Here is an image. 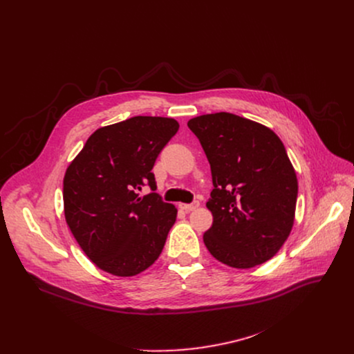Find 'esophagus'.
Segmentation results:
<instances>
[{
    "instance_id": "1",
    "label": "esophagus",
    "mask_w": 354,
    "mask_h": 354,
    "mask_svg": "<svg viewBox=\"0 0 354 354\" xmlns=\"http://www.w3.org/2000/svg\"><path fill=\"white\" fill-rule=\"evenodd\" d=\"M198 206H200L198 201H193V203H190V205L182 203V205H180V209H182V210H186V212H193V210H196Z\"/></svg>"
}]
</instances>
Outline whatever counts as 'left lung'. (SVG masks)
<instances>
[{
    "mask_svg": "<svg viewBox=\"0 0 354 354\" xmlns=\"http://www.w3.org/2000/svg\"><path fill=\"white\" fill-rule=\"evenodd\" d=\"M210 162L213 192L206 203L213 224L203 241L210 254L235 269L272 259L288 238L298 182L287 151L269 127L232 113L187 122Z\"/></svg>",
    "mask_w": 354,
    "mask_h": 354,
    "instance_id": "left-lung-1",
    "label": "left lung"
}]
</instances>
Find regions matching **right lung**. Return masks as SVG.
<instances>
[{"label": "right lung", "instance_id": "1", "mask_svg": "<svg viewBox=\"0 0 354 354\" xmlns=\"http://www.w3.org/2000/svg\"><path fill=\"white\" fill-rule=\"evenodd\" d=\"M171 118L134 116L91 134L63 180L64 216L85 255L120 277L136 276L161 255L178 210L160 194L140 196L158 154L176 134Z\"/></svg>", "mask_w": 354, "mask_h": 354}]
</instances>
